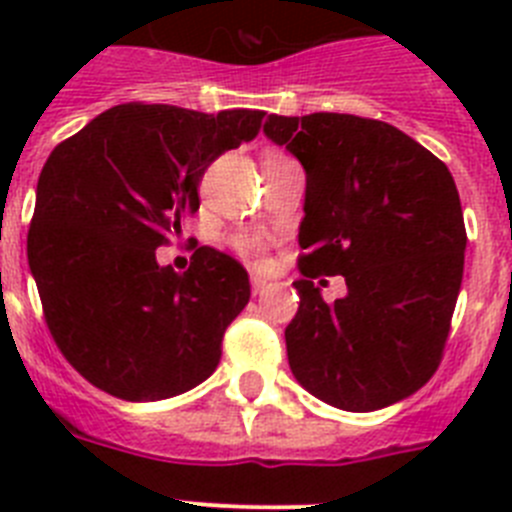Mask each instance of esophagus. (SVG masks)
Wrapping results in <instances>:
<instances>
[{"instance_id":"34e87169","label":"esophagus","mask_w":512,"mask_h":512,"mask_svg":"<svg viewBox=\"0 0 512 512\" xmlns=\"http://www.w3.org/2000/svg\"><path fill=\"white\" fill-rule=\"evenodd\" d=\"M266 289H269V282H266V279H261V277H253L251 279V292H253V295H264Z\"/></svg>"}]
</instances>
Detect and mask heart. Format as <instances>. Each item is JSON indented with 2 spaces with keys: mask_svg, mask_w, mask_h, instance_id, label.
<instances>
[{
  "mask_svg": "<svg viewBox=\"0 0 512 512\" xmlns=\"http://www.w3.org/2000/svg\"><path fill=\"white\" fill-rule=\"evenodd\" d=\"M269 156H282V153H269ZM233 248L241 253L243 259L251 261V264H261L264 261V243L251 233H241L233 238Z\"/></svg>",
  "mask_w": 512,
  "mask_h": 512,
  "instance_id": "heart-1",
  "label": "heart"
}]
</instances>
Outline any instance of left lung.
I'll return each mask as SVG.
<instances>
[{
    "instance_id": "8db88e82",
    "label": "left lung",
    "mask_w": 512,
    "mask_h": 512,
    "mask_svg": "<svg viewBox=\"0 0 512 512\" xmlns=\"http://www.w3.org/2000/svg\"><path fill=\"white\" fill-rule=\"evenodd\" d=\"M264 133L307 174L287 359L310 395L351 413L387 408L436 374L464 277L467 230L441 158L382 120L269 115ZM341 273L325 303L311 279Z\"/></svg>"
}]
</instances>
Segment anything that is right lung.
Here are the masks:
<instances>
[{
	"label": "right lung",
	"mask_w": 512,
	"mask_h": 512,
	"mask_svg": "<svg viewBox=\"0 0 512 512\" xmlns=\"http://www.w3.org/2000/svg\"><path fill=\"white\" fill-rule=\"evenodd\" d=\"M261 120V110L117 104L45 161L27 264L56 346L107 395L166 400L220 364L225 328L251 297L246 269L200 246L176 274L156 248L200 210L207 166L256 138Z\"/></svg>",
	"instance_id": "add662e5"
}]
</instances>
